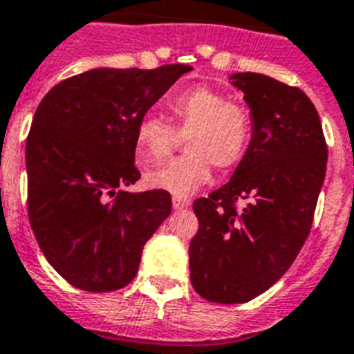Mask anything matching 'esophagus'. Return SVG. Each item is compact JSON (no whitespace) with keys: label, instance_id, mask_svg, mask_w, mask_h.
<instances>
[{"label":"esophagus","instance_id":"1","mask_svg":"<svg viewBox=\"0 0 354 354\" xmlns=\"http://www.w3.org/2000/svg\"><path fill=\"white\" fill-rule=\"evenodd\" d=\"M189 204H191V200L189 198H180V196H174V198H172V207L176 211L185 209V207H189Z\"/></svg>","mask_w":354,"mask_h":354}]
</instances>
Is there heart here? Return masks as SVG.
<instances>
[{
  "instance_id": "b5f03b06",
  "label": "heart",
  "mask_w": 354,
  "mask_h": 354,
  "mask_svg": "<svg viewBox=\"0 0 354 354\" xmlns=\"http://www.w3.org/2000/svg\"><path fill=\"white\" fill-rule=\"evenodd\" d=\"M174 127L158 115H147L136 128V158L143 167L158 165L185 139L187 156L147 174V185L172 196H191L211 180V165L232 169L252 141V115L241 102L221 91L194 86L169 102Z\"/></svg>"
}]
</instances>
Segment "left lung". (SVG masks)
I'll return each mask as SVG.
<instances>
[{"instance_id": "obj_1", "label": "left lung", "mask_w": 354, "mask_h": 354, "mask_svg": "<svg viewBox=\"0 0 354 354\" xmlns=\"http://www.w3.org/2000/svg\"><path fill=\"white\" fill-rule=\"evenodd\" d=\"M252 115V141L232 180L193 209L191 283L213 303H246L283 277L307 241L327 169L313 101L261 73H233Z\"/></svg>"}]
</instances>
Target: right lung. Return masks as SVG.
I'll use <instances>...</instances> for the list:
<instances>
[{
    "mask_svg": "<svg viewBox=\"0 0 354 354\" xmlns=\"http://www.w3.org/2000/svg\"><path fill=\"white\" fill-rule=\"evenodd\" d=\"M191 66L95 68L58 82L38 104L25 145L29 222L53 268L86 292L136 277L145 242L171 215L165 191L139 180L136 128Z\"/></svg>",
    "mask_w": 354,
    "mask_h": 354,
    "instance_id": "obj_1",
    "label": "right lung"
}]
</instances>
